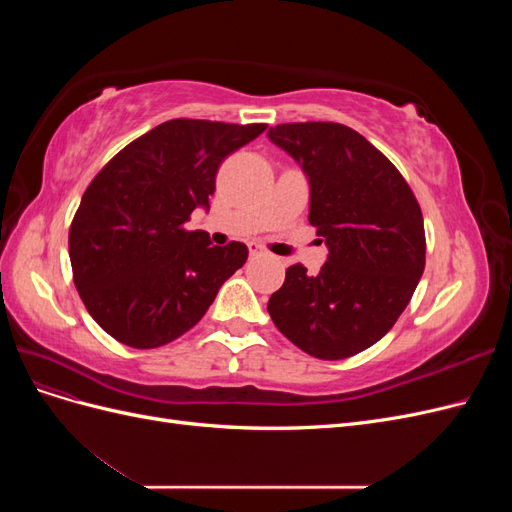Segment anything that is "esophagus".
<instances>
[{"label":"esophagus","mask_w":512,"mask_h":512,"mask_svg":"<svg viewBox=\"0 0 512 512\" xmlns=\"http://www.w3.org/2000/svg\"><path fill=\"white\" fill-rule=\"evenodd\" d=\"M247 247H250V256H260L262 254V245L256 243V241H252Z\"/></svg>","instance_id":"esophagus-1"}]
</instances>
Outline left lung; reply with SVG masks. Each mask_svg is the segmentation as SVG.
Segmentation results:
<instances>
[{"label": "left lung", "instance_id": "obj_1", "mask_svg": "<svg viewBox=\"0 0 512 512\" xmlns=\"http://www.w3.org/2000/svg\"><path fill=\"white\" fill-rule=\"evenodd\" d=\"M309 183V224L329 247L318 275L286 269L269 314L294 346L348 359L391 331L425 269L423 213L406 179L365 136L342 123L269 128Z\"/></svg>", "mask_w": 512, "mask_h": 512}]
</instances>
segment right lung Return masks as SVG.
I'll use <instances>...</instances> for the list:
<instances>
[{"label": "right lung", "instance_id": "1", "mask_svg": "<svg viewBox=\"0 0 512 512\" xmlns=\"http://www.w3.org/2000/svg\"><path fill=\"white\" fill-rule=\"evenodd\" d=\"M265 123L170 119L123 147L85 190L70 226L74 286L100 327L130 348L190 331L247 260L245 243L185 230L209 209L215 175Z\"/></svg>", "mask_w": 512, "mask_h": 512}]
</instances>
